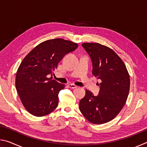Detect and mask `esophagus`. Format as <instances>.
<instances>
[{"mask_svg":"<svg viewBox=\"0 0 147 147\" xmlns=\"http://www.w3.org/2000/svg\"><path fill=\"white\" fill-rule=\"evenodd\" d=\"M68 86L71 89H75L77 88V86L76 85H74V84H69Z\"/></svg>","mask_w":147,"mask_h":147,"instance_id":"obj_1","label":"esophagus"}]
</instances>
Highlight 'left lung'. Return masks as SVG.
<instances>
[{
	"mask_svg": "<svg viewBox=\"0 0 147 147\" xmlns=\"http://www.w3.org/2000/svg\"><path fill=\"white\" fill-rule=\"evenodd\" d=\"M90 56L93 73L101 80L98 95L89 90L80 101L81 113L93 124L110 121L118 115L127 100L130 76L125 64L112 49L99 43L82 44Z\"/></svg>",
	"mask_w": 147,
	"mask_h": 147,
	"instance_id": "left-lung-1",
	"label": "left lung"
}]
</instances>
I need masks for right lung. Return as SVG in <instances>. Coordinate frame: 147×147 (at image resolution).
Segmentation results:
<instances>
[{"label":"right lung","mask_w":147,"mask_h":147,"mask_svg":"<svg viewBox=\"0 0 147 147\" xmlns=\"http://www.w3.org/2000/svg\"><path fill=\"white\" fill-rule=\"evenodd\" d=\"M78 46L63 39H49L36 46L22 61L16 86L24 107L32 115L45 116L57 108L59 92L65 85L53 79V71L63 56Z\"/></svg>","instance_id":"obj_1"}]
</instances>
